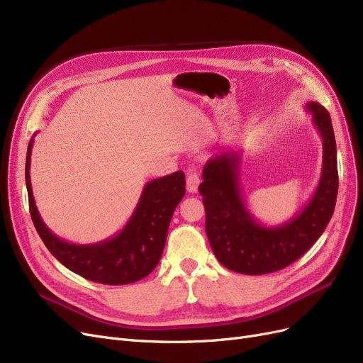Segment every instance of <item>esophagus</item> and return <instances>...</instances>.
Instances as JSON below:
<instances>
[{
    "instance_id": "34e87169",
    "label": "esophagus",
    "mask_w": 363,
    "mask_h": 363,
    "mask_svg": "<svg viewBox=\"0 0 363 363\" xmlns=\"http://www.w3.org/2000/svg\"><path fill=\"white\" fill-rule=\"evenodd\" d=\"M199 184H201V177H199V173L196 170L186 172V190L190 193H196Z\"/></svg>"
}]
</instances>
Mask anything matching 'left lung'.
I'll use <instances>...</instances> for the list:
<instances>
[{"label": "left lung", "mask_w": 363, "mask_h": 363, "mask_svg": "<svg viewBox=\"0 0 363 363\" xmlns=\"http://www.w3.org/2000/svg\"><path fill=\"white\" fill-rule=\"evenodd\" d=\"M308 111L323 138V169L308 205L282 226H264L244 203L240 154L225 152L208 160L199 191L203 197L205 230L221 265L241 274H267L288 267L317 241L335 211L337 196L336 142L330 114L318 102Z\"/></svg>", "instance_id": "8db88e82"}]
</instances>
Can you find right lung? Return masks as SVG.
Wrapping results in <instances>:
<instances>
[{
  "label": "right lung",
  "mask_w": 363,
  "mask_h": 363,
  "mask_svg": "<svg viewBox=\"0 0 363 363\" xmlns=\"http://www.w3.org/2000/svg\"><path fill=\"white\" fill-rule=\"evenodd\" d=\"M31 147L33 140L26 161L30 214L46 249L69 270L98 284H133L154 272L164 250L174 208L185 194L184 172L147 182L131 218L118 235L95 244H72L46 228L34 203L30 181Z\"/></svg>",
  "instance_id": "right-lung-1"
}]
</instances>
